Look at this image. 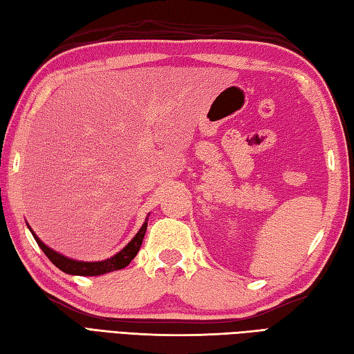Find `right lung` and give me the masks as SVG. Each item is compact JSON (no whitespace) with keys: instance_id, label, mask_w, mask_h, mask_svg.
<instances>
[{"instance_id":"1","label":"right lung","mask_w":354,"mask_h":354,"mask_svg":"<svg viewBox=\"0 0 354 354\" xmlns=\"http://www.w3.org/2000/svg\"><path fill=\"white\" fill-rule=\"evenodd\" d=\"M147 219H149V217H146V221H145V223H142V227L140 228V231L137 232V234H135V237L123 248L122 251L117 252L115 255H112L111 259L102 260V261H77V260L65 257V255L53 251L51 248H48L39 237L35 234V231L30 228L28 225H27V227H28L30 231H32L36 243L39 245V248L44 251V254L47 255L53 265L61 269L62 272L70 274V275L94 277V275H102V274L112 272V270L123 269V268L129 265V263L135 259V255H137L138 251H140V246L142 243V239H145L146 230H147Z\"/></svg>"}]
</instances>
